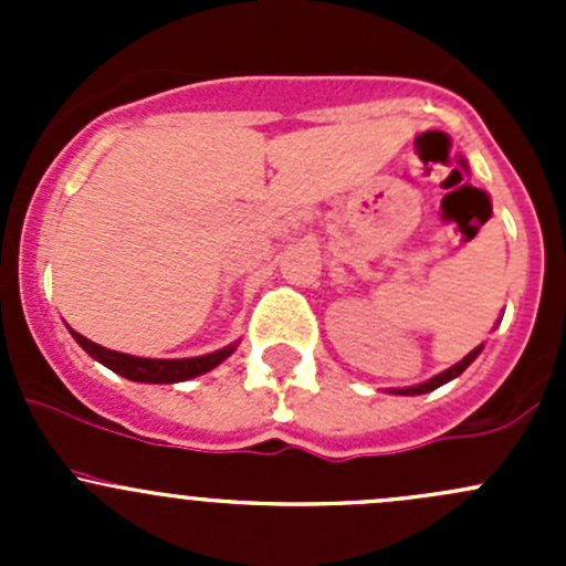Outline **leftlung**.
Returning a JSON list of instances; mask_svg holds the SVG:
<instances>
[{
	"label": "left lung",
	"mask_w": 566,
	"mask_h": 566,
	"mask_svg": "<svg viewBox=\"0 0 566 566\" xmlns=\"http://www.w3.org/2000/svg\"><path fill=\"white\" fill-rule=\"evenodd\" d=\"M482 347H484V345L473 347V350L468 353V356L462 358V361L454 364V367L443 369V373H441V375H436V378L424 380V384H419V386H408V389H394V394H405V397H410V394H427V391L438 389V386L449 384V380H454V378H458V375H462V373H465L468 367H471V364H473V358H476L479 353H482Z\"/></svg>",
	"instance_id": "1"
}]
</instances>
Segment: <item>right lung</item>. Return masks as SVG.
<instances>
[{
  "mask_svg": "<svg viewBox=\"0 0 566 566\" xmlns=\"http://www.w3.org/2000/svg\"><path fill=\"white\" fill-rule=\"evenodd\" d=\"M71 336L104 367L112 369V373L123 375V378L136 380V384H180V380H191L197 375L210 373L213 367H219L227 356H232L238 345H227L221 350L208 353V356L197 358H139L128 356V353L108 350V347L95 345L87 336H82L78 331L71 328Z\"/></svg>",
  "mask_w": 566,
  "mask_h": 566,
  "instance_id": "1",
  "label": "right lung"
}]
</instances>
